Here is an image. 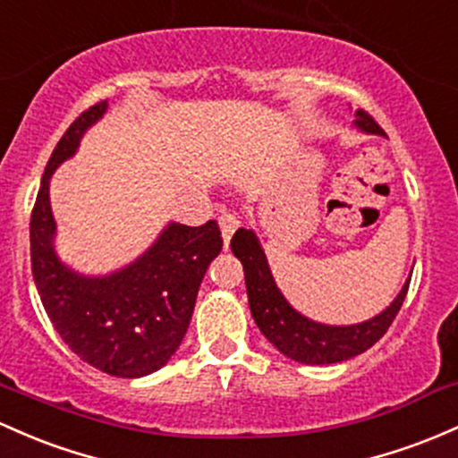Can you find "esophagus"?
<instances>
[{"label": "esophagus", "mask_w": 458, "mask_h": 458, "mask_svg": "<svg viewBox=\"0 0 458 458\" xmlns=\"http://www.w3.org/2000/svg\"><path fill=\"white\" fill-rule=\"evenodd\" d=\"M219 228H221V237H224V243L228 245L230 239H233L234 230L239 228V217L233 213H224L219 217Z\"/></svg>", "instance_id": "1"}]
</instances>
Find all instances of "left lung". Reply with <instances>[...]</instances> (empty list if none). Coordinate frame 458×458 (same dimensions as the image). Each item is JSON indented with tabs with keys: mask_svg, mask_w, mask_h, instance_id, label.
<instances>
[{
	"mask_svg": "<svg viewBox=\"0 0 458 458\" xmlns=\"http://www.w3.org/2000/svg\"><path fill=\"white\" fill-rule=\"evenodd\" d=\"M354 117V125L360 132L385 137V130L363 108L356 110ZM230 248L243 265L250 310H252V318L260 333L267 336L269 344H274L284 356L304 365L341 363V360H348L352 356H359L369 350L389 330L391 321L395 319L402 302H404L411 283L406 280L398 298L376 318L352 326H328L309 319L286 302L274 283L267 256L252 230L239 228L230 241Z\"/></svg>",
	"mask_w": 458,
	"mask_h": 458,
	"instance_id": "1",
	"label": "left lung"
}]
</instances>
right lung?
<instances>
[{
  "label": "right lung",
  "mask_w": 458,
  "mask_h": 458,
  "mask_svg": "<svg viewBox=\"0 0 458 458\" xmlns=\"http://www.w3.org/2000/svg\"><path fill=\"white\" fill-rule=\"evenodd\" d=\"M106 108L108 102H99L84 110L47 160L30 219V256L41 302L72 352L110 376L140 378L167 365L182 344L199 284L224 239L213 219L198 228L167 224L148 252L108 276L78 274L58 259L49 178Z\"/></svg>",
  "instance_id": "obj_1"
}]
</instances>
